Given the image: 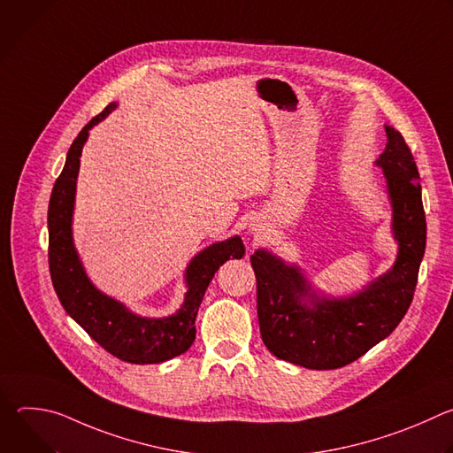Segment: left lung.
<instances>
[{
	"label": "left lung",
	"mask_w": 453,
	"mask_h": 453,
	"mask_svg": "<svg viewBox=\"0 0 453 453\" xmlns=\"http://www.w3.org/2000/svg\"><path fill=\"white\" fill-rule=\"evenodd\" d=\"M387 145L376 165L383 168L393 203V229L400 242L395 267L362 294L332 301L310 294L297 267L267 250H256V306L260 334L269 351L308 369H337L391 335L407 313L426 245V220L419 172L405 138L385 127ZM310 295L314 306L300 301Z\"/></svg>",
	"instance_id": "obj_1"
}]
</instances>
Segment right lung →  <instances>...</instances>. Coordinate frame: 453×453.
Segmentation results:
<instances>
[{
    "mask_svg": "<svg viewBox=\"0 0 453 453\" xmlns=\"http://www.w3.org/2000/svg\"><path fill=\"white\" fill-rule=\"evenodd\" d=\"M116 105L109 104L73 140L66 165L55 180L48 206V264L58 301L88 335L112 357L131 364H159L188 351L196 341V319L210 281L229 257H242L240 236L199 252L186 269L188 292L180 310L166 319H143L100 294L79 262L72 240V213L82 147L89 128Z\"/></svg>",
    "mask_w": 453,
    "mask_h": 453,
    "instance_id": "add662e5",
    "label": "right lung"
}]
</instances>
